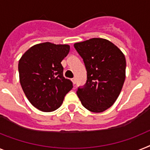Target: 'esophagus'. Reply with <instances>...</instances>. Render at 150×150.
Listing matches in <instances>:
<instances>
[{
	"mask_svg": "<svg viewBox=\"0 0 150 150\" xmlns=\"http://www.w3.org/2000/svg\"><path fill=\"white\" fill-rule=\"evenodd\" d=\"M71 81H72V83L74 84V85H75V84H76V79H75V78L71 79Z\"/></svg>",
	"mask_w": 150,
	"mask_h": 150,
	"instance_id": "esophagus-1",
	"label": "esophagus"
}]
</instances>
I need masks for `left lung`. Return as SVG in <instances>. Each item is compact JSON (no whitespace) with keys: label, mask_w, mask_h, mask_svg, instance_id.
Wrapping results in <instances>:
<instances>
[{"label":"left lung","mask_w":150,"mask_h":150,"mask_svg":"<svg viewBox=\"0 0 150 150\" xmlns=\"http://www.w3.org/2000/svg\"><path fill=\"white\" fill-rule=\"evenodd\" d=\"M83 59L87 82L77 95L87 110H106L114 104L126 78V59L121 50L105 39L92 38L74 44Z\"/></svg>","instance_id":"8db88e82"}]
</instances>
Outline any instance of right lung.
Returning a JSON list of instances; mask_svg holds the SVG:
<instances>
[{
    "mask_svg": "<svg viewBox=\"0 0 150 150\" xmlns=\"http://www.w3.org/2000/svg\"><path fill=\"white\" fill-rule=\"evenodd\" d=\"M67 44L46 42L30 47L19 60L20 82L33 106L43 112L59 108L72 82L63 76L61 62L67 56Z\"/></svg>",
    "mask_w": 150,
    "mask_h": 150,
    "instance_id": "add662e5",
    "label": "right lung"
}]
</instances>
